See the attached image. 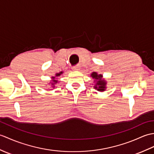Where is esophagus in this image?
Segmentation results:
<instances>
[{
	"label": "esophagus",
	"instance_id": "esophagus-1",
	"mask_svg": "<svg viewBox=\"0 0 154 154\" xmlns=\"http://www.w3.org/2000/svg\"><path fill=\"white\" fill-rule=\"evenodd\" d=\"M72 69H73V71H79L80 69V68H79V66H74V67H72Z\"/></svg>",
	"mask_w": 154,
	"mask_h": 154
}]
</instances>
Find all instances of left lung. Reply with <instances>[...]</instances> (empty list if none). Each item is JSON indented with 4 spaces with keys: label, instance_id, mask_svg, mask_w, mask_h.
Segmentation results:
<instances>
[{
    "label": "left lung",
    "instance_id": "left-lung-1",
    "mask_svg": "<svg viewBox=\"0 0 154 154\" xmlns=\"http://www.w3.org/2000/svg\"><path fill=\"white\" fill-rule=\"evenodd\" d=\"M91 77L94 80L96 84L94 86V88L99 92L105 91L106 89L107 81L105 79H103V75L98 74L96 72H92L91 74Z\"/></svg>",
    "mask_w": 154,
    "mask_h": 154
}]
</instances>
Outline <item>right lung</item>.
Instances as JSON below:
<instances>
[{"mask_svg":"<svg viewBox=\"0 0 154 154\" xmlns=\"http://www.w3.org/2000/svg\"><path fill=\"white\" fill-rule=\"evenodd\" d=\"M63 73V71H60V73H56V74H55V76H52V77H51L52 79H51V82H50V83H49L48 84H51V85H52V87L53 88H56V84L58 83V81L56 79V78L60 77V76L61 75H62Z\"/></svg>","mask_w":154,"mask_h":154,"instance_id":"right-lung-1","label":"right lung"}]
</instances>
